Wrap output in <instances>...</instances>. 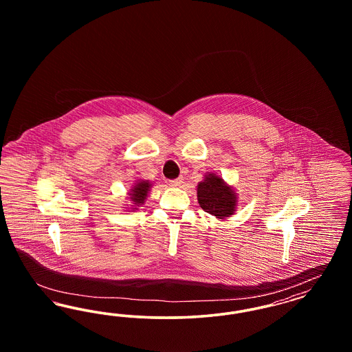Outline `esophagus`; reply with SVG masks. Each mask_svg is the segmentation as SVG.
Instances as JSON below:
<instances>
[{
  "label": "esophagus",
  "mask_w": 352,
  "mask_h": 352,
  "mask_svg": "<svg viewBox=\"0 0 352 352\" xmlns=\"http://www.w3.org/2000/svg\"><path fill=\"white\" fill-rule=\"evenodd\" d=\"M184 184V179L179 177V178H175V179H171L168 181V184L173 186V187H179L181 184Z\"/></svg>",
  "instance_id": "34e87169"
}]
</instances>
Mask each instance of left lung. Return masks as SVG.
Returning a JSON list of instances; mask_svg holds the SVG:
<instances>
[{"instance_id": "obj_1", "label": "left lung", "mask_w": 352, "mask_h": 352, "mask_svg": "<svg viewBox=\"0 0 352 352\" xmlns=\"http://www.w3.org/2000/svg\"><path fill=\"white\" fill-rule=\"evenodd\" d=\"M198 201L203 211L224 219L234 214L236 197L220 177L210 175L198 184Z\"/></svg>"}]
</instances>
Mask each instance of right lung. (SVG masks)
I'll list each match as a JSON object with an SVG mask.
<instances>
[{"instance_id":"add662e5","label":"right lung","mask_w":352,"mask_h":352,"mask_svg":"<svg viewBox=\"0 0 352 352\" xmlns=\"http://www.w3.org/2000/svg\"><path fill=\"white\" fill-rule=\"evenodd\" d=\"M149 187H151V184H148V182H145V181L134 186L133 192L131 194V195H132L131 199H132V201H133L135 206L144 203V199H145L146 195H148Z\"/></svg>"}]
</instances>
